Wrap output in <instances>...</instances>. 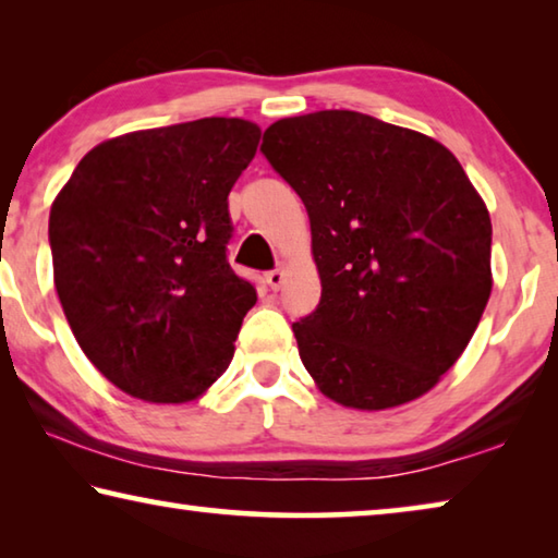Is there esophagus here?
Instances as JSON below:
<instances>
[{
	"label": "esophagus",
	"mask_w": 558,
	"mask_h": 558,
	"mask_svg": "<svg viewBox=\"0 0 558 558\" xmlns=\"http://www.w3.org/2000/svg\"><path fill=\"white\" fill-rule=\"evenodd\" d=\"M266 278H268V286H270L272 290H280L282 282H286V270H282V268H276V270H270Z\"/></svg>",
	"instance_id": "esophagus-1"
}]
</instances>
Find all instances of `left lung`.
I'll list each match as a JSON object with an SVG mask.
<instances>
[{
  "mask_svg": "<svg viewBox=\"0 0 558 558\" xmlns=\"http://www.w3.org/2000/svg\"><path fill=\"white\" fill-rule=\"evenodd\" d=\"M260 149L310 216L323 298L292 332L317 389L356 411L428 393L493 292V223L465 169L438 140L354 110L282 118Z\"/></svg>",
  "mask_w": 558,
  "mask_h": 558,
  "instance_id": "obj_1",
  "label": "left lung"
}]
</instances>
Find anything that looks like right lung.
Returning <instances> with one entry per match:
<instances>
[{
    "label": "right lung",
    "mask_w": 558,
    "mask_h": 558,
    "mask_svg": "<svg viewBox=\"0 0 558 558\" xmlns=\"http://www.w3.org/2000/svg\"><path fill=\"white\" fill-rule=\"evenodd\" d=\"M260 128L204 118L93 147L49 216L53 282L90 364L135 399L186 403L229 369L256 288L231 270L229 192Z\"/></svg>",
    "instance_id": "obj_1"
}]
</instances>
